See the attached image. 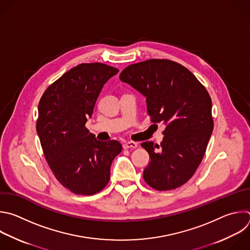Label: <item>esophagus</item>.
Masks as SVG:
<instances>
[{
  "mask_svg": "<svg viewBox=\"0 0 250 250\" xmlns=\"http://www.w3.org/2000/svg\"><path fill=\"white\" fill-rule=\"evenodd\" d=\"M124 149H135L137 147V143L133 142V141H128V142H125L124 145H123Z\"/></svg>",
  "mask_w": 250,
  "mask_h": 250,
  "instance_id": "esophagus-1",
  "label": "esophagus"
}]
</instances>
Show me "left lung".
<instances>
[{
    "label": "left lung",
    "instance_id": "obj_1",
    "mask_svg": "<svg viewBox=\"0 0 250 250\" xmlns=\"http://www.w3.org/2000/svg\"><path fill=\"white\" fill-rule=\"evenodd\" d=\"M120 79L146 97L151 122L166 125L160 145L141 143L150 156L144 181L157 190L180 188L197 170L213 131L208 91L187 67L164 59L130 64Z\"/></svg>",
    "mask_w": 250,
    "mask_h": 250
}]
</instances>
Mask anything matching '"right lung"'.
I'll return each instance as SVG.
<instances>
[{
	"label": "right lung",
	"mask_w": 250,
	"mask_h": 250,
	"mask_svg": "<svg viewBox=\"0 0 250 250\" xmlns=\"http://www.w3.org/2000/svg\"><path fill=\"white\" fill-rule=\"evenodd\" d=\"M119 69L101 62L80 63L45 90L38 105L36 129L56 179L75 194L93 195L109 183L117 140L99 141L85 124L105 83Z\"/></svg>",
	"instance_id": "right-lung-1"
}]
</instances>
